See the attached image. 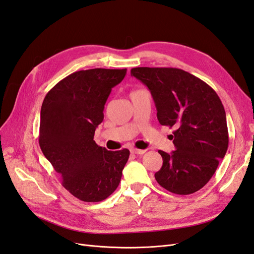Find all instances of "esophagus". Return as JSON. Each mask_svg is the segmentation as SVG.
Returning a JSON list of instances; mask_svg holds the SVG:
<instances>
[{
    "instance_id": "34e87169",
    "label": "esophagus",
    "mask_w": 254,
    "mask_h": 254,
    "mask_svg": "<svg viewBox=\"0 0 254 254\" xmlns=\"http://www.w3.org/2000/svg\"><path fill=\"white\" fill-rule=\"evenodd\" d=\"M130 151H131V153H134V155H143V153H145V150L136 149V148H131Z\"/></svg>"
}]
</instances>
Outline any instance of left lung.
<instances>
[{"mask_svg":"<svg viewBox=\"0 0 254 254\" xmlns=\"http://www.w3.org/2000/svg\"><path fill=\"white\" fill-rule=\"evenodd\" d=\"M131 76L149 89L160 124L175 128L176 150H159L163 164L155 174L157 182L174 194L195 193L210 181L228 149L220 98L209 84L180 68L133 67Z\"/></svg>","mask_w":254,"mask_h":254,"instance_id":"8db88e82","label":"left lung"}]
</instances>
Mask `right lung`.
<instances>
[{
  "mask_svg": "<svg viewBox=\"0 0 254 254\" xmlns=\"http://www.w3.org/2000/svg\"><path fill=\"white\" fill-rule=\"evenodd\" d=\"M127 70L91 68L60 80L45 95L40 113V148L65 190L98 202L119 187L129 150H107L94 139L105 104Z\"/></svg>",
  "mask_w": 254,
  "mask_h": 254,
  "instance_id": "add662e5",
  "label": "right lung"
}]
</instances>
